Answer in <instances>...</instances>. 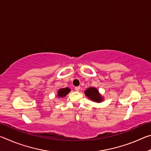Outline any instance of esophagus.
Returning a JSON list of instances; mask_svg holds the SVG:
<instances>
[{"instance_id":"obj_1","label":"esophagus","mask_w":151,"mask_h":151,"mask_svg":"<svg viewBox=\"0 0 151 151\" xmlns=\"http://www.w3.org/2000/svg\"><path fill=\"white\" fill-rule=\"evenodd\" d=\"M80 88H81V86H76V87L75 88L76 91H79V90H80Z\"/></svg>"}]
</instances>
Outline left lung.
Returning a JSON list of instances; mask_svg holds the SVG:
<instances>
[{
	"instance_id": "8db88e82",
	"label": "left lung",
	"mask_w": 151,
	"mask_h": 151,
	"mask_svg": "<svg viewBox=\"0 0 151 151\" xmlns=\"http://www.w3.org/2000/svg\"><path fill=\"white\" fill-rule=\"evenodd\" d=\"M85 93L89 99L92 101L95 102H101L103 101V98L99 93V91L94 87H91L86 89Z\"/></svg>"
}]
</instances>
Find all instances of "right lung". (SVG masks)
Segmentation results:
<instances>
[{"mask_svg":"<svg viewBox=\"0 0 151 151\" xmlns=\"http://www.w3.org/2000/svg\"><path fill=\"white\" fill-rule=\"evenodd\" d=\"M70 91V89L69 88H61L58 92V96L59 97H63L65 96Z\"/></svg>","mask_w":151,"mask_h":151,"instance_id":"1","label":"right lung"}]
</instances>
